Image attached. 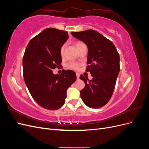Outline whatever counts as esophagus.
Returning <instances> with one entry per match:
<instances>
[{"mask_svg": "<svg viewBox=\"0 0 149 149\" xmlns=\"http://www.w3.org/2000/svg\"><path fill=\"white\" fill-rule=\"evenodd\" d=\"M76 77H77V79H79V73H76Z\"/></svg>", "mask_w": 149, "mask_h": 149, "instance_id": "34e87169", "label": "esophagus"}]
</instances>
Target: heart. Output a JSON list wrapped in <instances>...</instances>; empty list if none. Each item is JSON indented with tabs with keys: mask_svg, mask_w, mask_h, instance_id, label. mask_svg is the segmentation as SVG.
Segmentation results:
<instances>
[{
	"mask_svg": "<svg viewBox=\"0 0 149 149\" xmlns=\"http://www.w3.org/2000/svg\"><path fill=\"white\" fill-rule=\"evenodd\" d=\"M82 44H83V43L81 42H76L75 44H74V46H75L76 49H77V48H78ZM65 45H63V46L61 47V48L60 53H61V56L63 55L64 52H65ZM68 67L70 68H71V69L77 70V69H78V68H79V65H78V63H76L71 62V63H70L68 64Z\"/></svg>",
	"mask_w": 149,
	"mask_h": 149,
	"instance_id": "obj_1",
	"label": "heart"
}]
</instances>
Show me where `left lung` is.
Returning <instances> with one entry per match:
<instances>
[{"mask_svg": "<svg viewBox=\"0 0 149 149\" xmlns=\"http://www.w3.org/2000/svg\"><path fill=\"white\" fill-rule=\"evenodd\" d=\"M71 35L87 45L89 66L86 71L93 77L89 80L80 75L79 78L85 83L80 96L87 106L101 107L109 101L114 91L120 71L119 53L112 42L95 30L74 31Z\"/></svg>", "mask_w": 149, "mask_h": 149, "instance_id": "left-lung-1", "label": "left lung"}]
</instances>
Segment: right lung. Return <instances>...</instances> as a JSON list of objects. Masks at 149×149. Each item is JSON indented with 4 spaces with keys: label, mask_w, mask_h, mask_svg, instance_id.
Instances as JSON below:
<instances>
[{
    "label": "right lung",
    "mask_w": 149,
    "mask_h": 149,
    "mask_svg": "<svg viewBox=\"0 0 149 149\" xmlns=\"http://www.w3.org/2000/svg\"><path fill=\"white\" fill-rule=\"evenodd\" d=\"M68 38L66 31L46 29L30 40L24 55L25 83L33 100L48 110L63 106L67 89L76 79L72 70H64L61 74L52 71L62 61L60 49Z\"/></svg>",
    "instance_id": "add662e5"
}]
</instances>
